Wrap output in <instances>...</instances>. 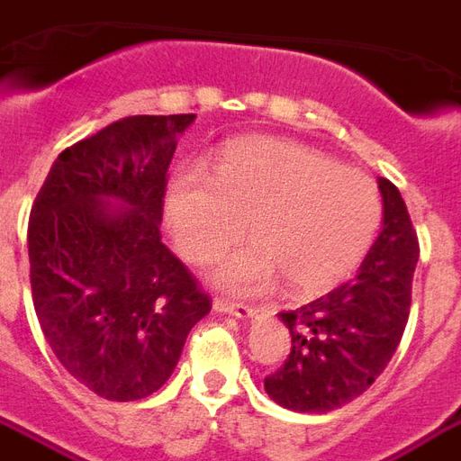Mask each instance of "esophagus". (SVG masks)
<instances>
[{
	"label": "esophagus",
	"mask_w": 461,
	"mask_h": 461,
	"mask_svg": "<svg viewBox=\"0 0 461 461\" xmlns=\"http://www.w3.org/2000/svg\"><path fill=\"white\" fill-rule=\"evenodd\" d=\"M212 307H215V312H220V314H231V316H239V319H249V316H254V307L241 304V302H231L227 300V297H215Z\"/></svg>",
	"instance_id": "esophagus-1"
}]
</instances>
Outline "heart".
<instances>
[{
	"mask_svg": "<svg viewBox=\"0 0 461 461\" xmlns=\"http://www.w3.org/2000/svg\"><path fill=\"white\" fill-rule=\"evenodd\" d=\"M176 246L210 263L249 231L256 239L215 270L217 285L258 293L277 280L321 293L356 268L382 220L375 181L293 140L256 137L224 149L212 176L184 168L167 191Z\"/></svg>",
	"mask_w": 461,
	"mask_h": 461,
	"instance_id": "b5f03b06",
	"label": "heart"
}]
</instances>
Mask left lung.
<instances>
[{
    "mask_svg": "<svg viewBox=\"0 0 461 461\" xmlns=\"http://www.w3.org/2000/svg\"><path fill=\"white\" fill-rule=\"evenodd\" d=\"M384 227L350 283L294 312H280L293 336L290 356L266 377L276 403L329 413L370 389L402 343L411 314L418 237L402 193L379 178Z\"/></svg>",
    "mask_w": 461,
    "mask_h": 461,
    "instance_id": "8db88e82",
    "label": "left lung"
}]
</instances>
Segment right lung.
<instances>
[{
  "instance_id": "right-lung-1",
  "label": "right lung",
  "mask_w": 461,
  "mask_h": 461,
  "mask_svg": "<svg viewBox=\"0 0 461 461\" xmlns=\"http://www.w3.org/2000/svg\"><path fill=\"white\" fill-rule=\"evenodd\" d=\"M193 118L111 122L59 154L31 207V294L43 336L62 367L108 402L154 394L212 307L159 231L176 135Z\"/></svg>"
}]
</instances>
